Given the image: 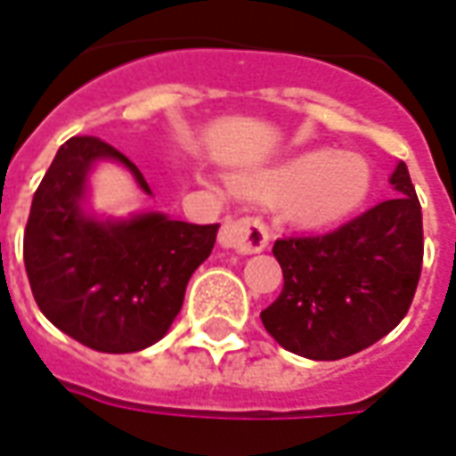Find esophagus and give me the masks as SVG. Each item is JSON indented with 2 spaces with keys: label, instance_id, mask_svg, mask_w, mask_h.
I'll return each instance as SVG.
<instances>
[{
  "label": "esophagus",
  "instance_id": "1",
  "mask_svg": "<svg viewBox=\"0 0 456 456\" xmlns=\"http://www.w3.org/2000/svg\"><path fill=\"white\" fill-rule=\"evenodd\" d=\"M268 227L261 217L227 219L219 232V244L234 248L237 254H258L268 246Z\"/></svg>",
  "mask_w": 456,
  "mask_h": 456
}]
</instances>
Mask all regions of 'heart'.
Masks as SVG:
<instances>
[{
  "label": "heart",
  "mask_w": 456,
  "mask_h": 456,
  "mask_svg": "<svg viewBox=\"0 0 456 456\" xmlns=\"http://www.w3.org/2000/svg\"><path fill=\"white\" fill-rule=\"evenodd\" d=\"M372 185L367 159L350 151L314 150L246 178L241 188L263 200L288 198L289 212L305 224H326L362 205Z\"/></svg>",
  "instance_id": "heart-1"
}]
</instances>
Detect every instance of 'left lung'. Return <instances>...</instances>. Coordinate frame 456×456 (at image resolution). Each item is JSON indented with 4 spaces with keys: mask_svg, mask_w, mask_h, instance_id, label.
<instances>
[{
    "mask_svg": "<svg viewBox=\"0 0 456 456\" xmlns=\"http://www.w3.org/2000/svg\"><path fill=\"white\" fill-rule=\"evenodd\" d=\"M396 195L329 234L273 246L282 292L261 312L280 346L309 360H340L370 348L406 316L423 268V212L403 161Z\"/></svg>",
    "mask_w": 456,
    "mask_h": 456,
    "instance_id": "1",
    "label": "left lung"
}]
</instances>
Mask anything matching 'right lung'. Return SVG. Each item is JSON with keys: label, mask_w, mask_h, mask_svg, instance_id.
<instances>
[{"label": "right lung", "mask_w": 456, "mask_h": 456, "mask_svg": "<svg viewBox=\"0 0 456 456\" xmlns=\"http://www.w3.org/2000/svg\"><path fill=\"white\" fill-rule=\"evenodd\" d=\"M101 159L123 164L151 195L123 151L99 137L67 140L30 202L23 263L36 305L60 331L101 353H137L174 323L219 224H188L159 212L123 222L89 217L82 210L86 176Z\"/></svg>", "instance_id": "add662e5"}]
</instances>
